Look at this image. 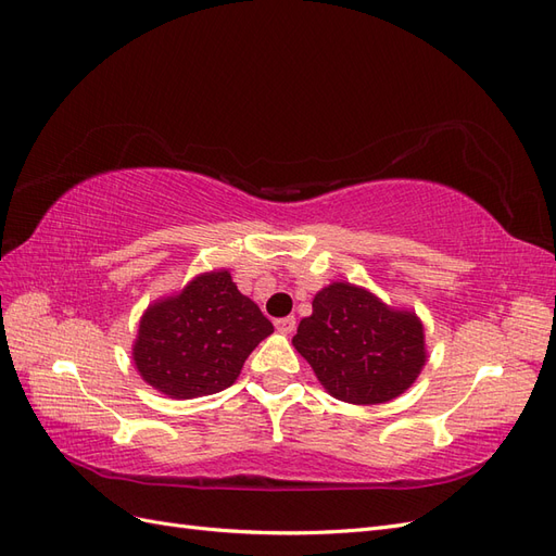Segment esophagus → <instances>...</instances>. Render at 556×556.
<instances>
[{
    "instance_id": "obj_1",
    "label": "esophagus",
    "mask_w": 556,
    "mask_h": 556,
    "mask_svg": "<svg viewBox=\"0 0 556 556\" xmlns=\"http://www.w3.org/2000/svg\"><path fill=\"white\" fill-rule=\"evenodd\" d=\"M275 326L279 332H283V336H291V332L295 330V316H283V319L275 321Z\"/></svg>"
}]
</instances>
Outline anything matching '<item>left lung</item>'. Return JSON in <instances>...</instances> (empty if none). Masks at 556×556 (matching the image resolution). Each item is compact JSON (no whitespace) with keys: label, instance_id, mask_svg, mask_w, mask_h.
Returning <instances> with one entry per match:
<instances>
[{"label":"left lung","instance_id":"1","mask_svg":"<svg viewBox=\"0 0 556 556\" xmlns=\"http://www.w3.org/2000/svg\"><path fill=\"white\" fill-rule=\"evenodd\" d=\"M293 346L324 389L354 405L387 403L415 382L424 361V328L415 314L389 309L352 283L314 295Z\"/></svg>","mask_w":556,"mask_h":556}]
</instances>
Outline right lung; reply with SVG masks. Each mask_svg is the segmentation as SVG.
<instances>
[{"instance_id":"add662e5","label":"right lung","mask_w":556,"mask_h":556,"mask_svg":"<svg viewBox=\"0 0 556 556\" xmlns=\"http://www.w3.org/2000/svg\"><path fill=\"white\" fill-rule=\"evenodd\" d=\"M273 330L258 305L220 269L147 309L132 352L135 366L172 399L212 395L235 382L247 356Z\"/></svg>"}]
</instances>
